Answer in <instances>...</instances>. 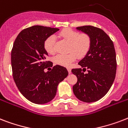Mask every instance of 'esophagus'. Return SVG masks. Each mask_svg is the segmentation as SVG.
<instances>
[{
    "mask_svg": "<svg viewBox=\"0 0 128 128\" xmlns=\"http://www.w3.org/2000/svg\"><path fill=\"white\" fill-rule=\"evenodd\" d=\"M67 69H68V72H69V74H70V73H71V68H68Z\"/></svg>",
    "mask_w": 128,
    "mask_h": 128,
    "instance_id": "1",
    "label": "esophagus"
}]
</instances>
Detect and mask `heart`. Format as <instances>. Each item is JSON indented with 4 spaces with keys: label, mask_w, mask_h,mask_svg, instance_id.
<instances>
[{
    "label": "heart",
    "mask_w": 128,
    "mask_h": 128,
    "mask_svg": "<svg viewBox=\"0 0 128 128\" xmlns=\"http://www.w3.org/2000/svg\"><path fill=\"white\" fill-rule=\"evenodd\" d=\"M59 36L69 42L67 54H58L54 58L55 64L63 66H69L76 59L77 56L84 57L90 50L91 46V38L86 33H80L71 28H66L59 33ZM44 48L50 54L56 52V38L50 36L44 42Z\"/></svg>",
    "instance_id": "b5f03b06"
}]
</instances>
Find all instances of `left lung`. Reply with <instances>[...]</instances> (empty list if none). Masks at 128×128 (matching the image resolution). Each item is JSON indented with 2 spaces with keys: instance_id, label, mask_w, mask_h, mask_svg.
<instances>
[{
  "instance_id": "left-lung-1",
  "label": "left lung",
  "mask_w": 128,
  "mask_h": 128,
  "mask_svg": "<svg viewBox=\"0 0 128 128\" xmlns=\"http://www.w3.org/2000/svg\"><path fill=\"white\" fill-rule=\"evenodd\" d=\"M76 28L90 35L91 46L78 62L82 68H73L78 80L73 86L74 95L84 102L99 100L108 93L116 77L117 62L114 43L101 28L83 26ZM87 70L88 72H84Z\"/></svg>"
}]
</instances>
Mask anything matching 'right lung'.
<instances>
[{"instance_id":"1","label":"right lung","mask_w":128,"mask_h":128,"mask_svg":"<svg viewBox=\"0 0 128 128\" xmlns=\"http://www.w3.org/2000/svg\"><path fill=\"white\" fill-rule=\"evenodd\" d=\"M58 28L33 26L21 31L15 39L11 51L13 79L20 93L29 101L37 104L48 103L56 94L58 84L68 76L66 68L53 66L47 61L44 48L46 39ZM52 67L51 71L44 70Z\"/></svg>"}]
</instances>
